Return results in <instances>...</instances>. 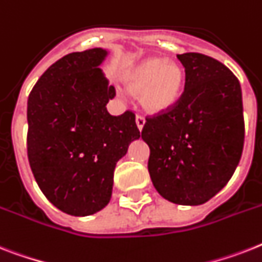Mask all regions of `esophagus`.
<instances>
[{
  "instance_id": "obj_1",
  "label": "esophagus",
  "mask_w": 262,
  "mask_h": 262,
  "mask_svg": "<svg viewBox=\"0 0 262 262\" xmlns=\"http://www.w3.org/2000/svg\"><path fill=\"white\" fill-rule=\"evenodd\" d=\"M136 125H137L138 130L141 132L142 129H144V126H145V120H144L142 117L137 116V117H136Z\"/></svg>"
}]
</instances>
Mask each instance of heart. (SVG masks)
<instances>
[{
  "label": "heart",
  "instance_id": "heart-1",
  "mask_svg": "<svg viewBox=\"0 0 262 262\" xmlns=\"http://www.w3.org/2000/svg\"><path fill=\"white\" fill-rule=\"evenodd\" d=\"M186 72L176 61L165 57H148L132 67L124 75L129 93L140 95L146 113L159 116L175 107L183 94Z\"/></svg>",
  "mask_w": 262,
  "mask_h": 262
}]
</instances>
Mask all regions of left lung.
Here are the masks:
<instances>
[{"label":"left lung","mask_w":262,"mask_h":262,"mask_svg":"<svg viewBox=\"0 0 262 262\" xmlns=\"http://www.w3.org/2000/svg\"><path fill=\"white\" fill-rule=\"evenodd\" d=\"M186 87L178 105L146 120L142 140L150 150L148 171L167 201L203 205L234 173L244 148L241 84L221 61L206 55H178Z\"/></svg>","instance_id":"1"}]
</instances>
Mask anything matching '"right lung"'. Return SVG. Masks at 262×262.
Listing matches in <instances>:
<instances>
[{
  "label": "right lung",
  "instance_id": "1",
  "mask_svg": "<svg viewBox=\"0 0 262 262\" xmlns=\"http://www.w3.org/2000/svg\"><path fill=\"white\" fill-rule=\"evenodd\" d=\"M110 51L66 55L28 98V160L48 201L74 216L93 215L112 199L117 161L140 138L133 113L112 116L114 98L101 66Z\"/></svg>",
  "mask_w": 262,
  "mask_h": 262
}]
</instances>
